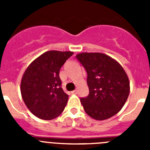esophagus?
Here are the masks:
<instances>
[{"mask_svg":"<svg viewBox=\"0 0 150 150\" xmlns=\"http://www.w3.org/2000/svg\"><path fill=\"white\" fill-rule=\"evenodd\" d=\"M72 93L73 94H76V93H77V90H76V89L74 90V91H72Z\"/></svg>","mask_w":150,"mask_h":150,"instance_id":"esophagus-1","label":"esophagus"}]
</instances>
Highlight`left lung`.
Wrapping results in <instances>:
<instances>
[{
	"label": "left lung",
	"instance_id": "8db88e82",
	"mask_svg": "<svg viewBox=\"0 0 150 150\" xmlns=\"http://www.w3.org/2000/svg\"><path fill=\"white\" fill-rule=\"evenodd\" d=\"M76 57L88 74L89 94L80 99L85 112L99 121L116 115L130 93L129 79L122 66L100 52H82Z\"/></svg>",
	"mask_w": 150,
	"mask_h": 150
}]
</instances>
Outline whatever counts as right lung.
I'll return each mask as SVG.
<instances>
[{
	"mask_svg": "<svg viewBox=\"0 0 150 150\" xmlns=\"http://www.w3.org/2000/svg\"><path fill=\"white\" fill-rule=\"evenodd\" d=\"M74 54L71 51H47L28 66L21 80V95L28 109L44 120L58 117L64 110L68 95L63 91L59 71Z\"/></svg>",
	"mask_w": 150,
	"mask_h": 150,
	"instance_id": "obj_1",
	"label": "right lung"
}]
</instances>
